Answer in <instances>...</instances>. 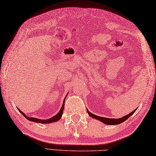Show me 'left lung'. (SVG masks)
<instances>
[{
  "mask_svg": "<svg viewBox=\"0 0 156 156\" xmlns=\"http://www.w3.org/2000/svg\"><path fill=\"white\" fill-rule=\"evenodd\" d=\"M137 109V108L136 109H135L133 111H132L131 113H129V115L124 116V117H122L121 118H119V119H109V118H106V117H99V116L97 115H95L94 114L91 113V112L89 111L88 109L87 112H88V114L89 115L90 117H91L92 118L95 119H97V120L100 121L101 122H103V123L106 124V125H118V124H120L121 122L125 121L127 120V119H129V117H131V116L133 115L134 112L136 111V110Z\"/></svg>",
  "mask_w": 156,
  "mask_h": 156,
  "instance_id": "1",
  "label": "left lung"
}]
</instances>
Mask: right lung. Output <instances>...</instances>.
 I'll list each match as a JSON object with an SVG mask.
<instances>
[{
  "label": "right lung",
  "mask_w": 156,
  "mask_h": 156,
  "mask_svg": "<svg viewBox=\"0 0 156 156\" xmlns=\"http://www.w3.org/2000/svg\"><path fill=\"white\" fill-rule=\"evenodd\" d=\"M68 95V94H66V96ZM66 97L64 99V101H63V104H62V107L60 108V110H59V111L58 112L57 115H55V116H54V117H51L50 119H37V118H34V117H27V115H25V114L24 113V112H23L21 110H20L19 108H18L19 111L21 112V113L24 116V117L28 119V120L31 121H33V122H39V123H41V124H44V123H51V122H56L58 121V120H59V119H61L62 116L63 115V111H64V102H65V100H66Z\"/></svg>",
  "instance_id": "obj_1"
}]
</instances>
